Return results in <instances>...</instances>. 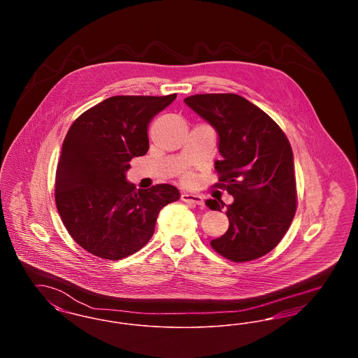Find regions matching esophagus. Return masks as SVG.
<instances>
[{
    "mask_svg": "<svg viewBox=\"0 0 358 358\" xmlns=\"http://www.w3.org/2000/svg\"><path fill=\"white\" fill-rule=\"evenodd\" d=\"M181 200H182L184 203H187V204L199 205V206L204 205V200H203V197H201L200 194L182 193V194H181Z\"/></svg>",
    "mask_w": 358,
    "mask_h": 358,
    "instance_id": "1",
    "label": "esophagus"
}]
</instances>
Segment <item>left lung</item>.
Masks as SVG:
<instances>
[{"label":"left lung","instance_id":"left-lung-1","mask_svg":"<svg viewBox=\"0 0 358 358\" xmlns=\"http://www.w3.org/2000/svg\"><path fill=\"white\" fill-rule=\"evenodd\" d=\"M184 102L217 133L215 162L220 184L234 203L206 200L213 210L227 208L228 231L213 238L216 252L232 262L268 254L289 229L296 210L294 155L280 127L254 103L236 94H200Z\"/></svg>","mask_w":358,"mask_h":358}]
</instances>
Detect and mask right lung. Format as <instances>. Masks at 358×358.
I'll list each match as a JSON object with an SVG mask.
<instances>
[{"label": "right lung", "instance_id": "obj_1", "mask_svg": "<svg viewBox=\"0 0 358 358\" xmlns=\"http://www.w3.org/2000/svg\"><path fill=\"white\" fill-rule=\"evenodd\" d=\"M176 98L111 96L69 127L55 200L69 235L90 254L110 260L133 255L153 236L159 210L180 199L169 184L136 190L126 180L130 161L149 150L150 122Z\"/></svg>", "mask_w": 358, "mask_h": 358}]
</instances>
